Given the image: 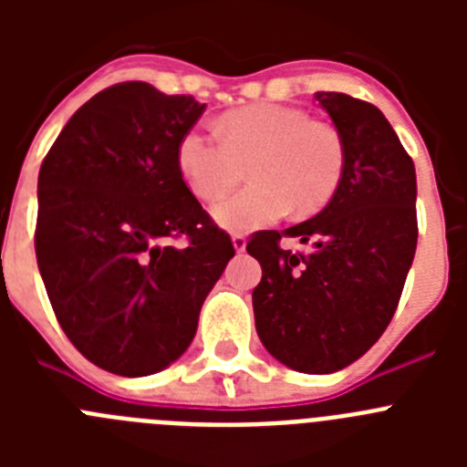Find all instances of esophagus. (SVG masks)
Instances as JSON below:
<instances>
[{
	"label": "esophagus",
	"mask_w": 467,
	"mask_h": 467,
	"mask_svg": "<svg viewBox=\"0 0 467 467\" xmlns=\"http://www.w3.org/2000/svg\"><path fill=\"white\" fill-rule=\"evenodd\" d=\"M231 243H234V250H236V253H245L247 241L243 234H234V236H231Z\"/></svg>",
	"instance_id": "34e87169"
}]
</instances>
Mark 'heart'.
Wrapping results in <instances>:
<instances>
[{
  "label": "heart",
  "instance_id": "1",
  "mask_svg": "<svg viewBox=\"0 0 467 467\" xmlns=\"http://www.w3.org/2000/svg\"><path fill=\"white\" fill-rule=\"evenodd\" d=\"M217 135L192 128L177 144V166L187 187L217 201L243 180L250 187L213 208L229 231L274 224L287 210L296 217L327 203L344 172V142L332 126L311 121L304 109L262 102L234 109L217 121Z\"/></svg>",
  "mask_w": 467,
  "mask_h": 467
}]
</instances>
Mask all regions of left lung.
Instances as JSON below:
<instances>
[{
  "instance_id": "obj_1",
  "label": "left lung",
  "mask_w": 467,
  "mask_h": 467,
  "mask_svg": "<svg viewBox=\"0 0 467 467\" xmlns=\"http://www.w3.org/2000/svg\"><path fill=\"white\" fill-rule=\"evenodd\" d=\"M344 142L341 182L316 217L262 231L247 253L262 264L253 290L264 348L295 372L332 374L386 332L416 253V171L381 109L346 93H316ZM312 243L308 254L277 245Z\"/></svg>"
}]
</instances>
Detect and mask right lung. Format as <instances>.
I'll return each instance as SVG.
<instances>
[{"label": "right lung", "mask_w": 467, "mask_h": 467, "mask_svg": "<svg viewBox=\"0 0 467 467\" xmlns=\"http://www.w3.org/2000/svg\"><path fill=\"white\" fill-rule=\"evenodd\" d=\"M205 105L126 81L74 111L36 182V264L57 323L81 356L119 377L166 369L234 245L177 166ZM184 235L187 246H172Z\"/></svg>", "instance_id": "add662e5"}]
</instances>
